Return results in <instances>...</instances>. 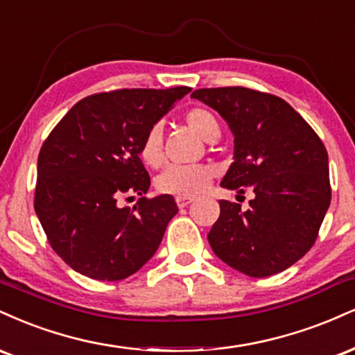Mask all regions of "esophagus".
Wrapping results in <instances>:
<instances>
[{
	"instance_id": "esophagus-1",
	"label": "esophagus",
	"mask_w": 355,
	"mask_h": 355,
	"mask_svg": "<svg viewBox=\"0 0 355 355\" xmlns=\"http://www.w3.org/2000/svg\"><path fill=\"white\" fill-rule=\"evenodd\" d=\"M193 201H194V198H189V196H178V198H176V204L179 207L189 206V204Z\"/></svg>"
}]
</instances>
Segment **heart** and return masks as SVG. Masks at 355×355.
<instances>
[{"label":"heart","instance_id":"obj_1","mask_svg":"<svg viewBox=\"0 0 355 355\" xmlns=\"http://www.w3.org/2000/svg\"><path fill=\"white\" fill-rule=\"evenodd\" d=\"M186 124L204 141H216L220 135L219 123L211 111L193 107L186 111ZM139 157L149 168H157L162 162V131L157 124L148 129L139 146ZM214 171L209 166H169L156 178V189L169 196H196L209 186Z\"/></svg>","mask_w":355,"mask_h":355}]
</instances>
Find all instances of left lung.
<instances>
[{
  "label": "left lung",
  "instance_id": "8db88e82",
  "mask_svg": "<svg viewBox=\"0 0 355 355\" xmlns=\"http://www.w3.org/2000/svg\"><path fill=\"white\" fill-rule=\"evenodd\" d=\"M191 98L218 111L234 135V162L220 186L254 193L248 211L219 201L207 234L212 251L245 276L282 272L314 245L331 204L326 146L274 94L229 86L196 89Z\"/></svg>",
  "mask_w": 355,
  "mask_h": 355
}]
</instances>
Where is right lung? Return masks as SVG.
I'll use <instances>...</instances> for the list:
<instances>
[{"label": "right lung", "mask_w": 355, "mask_h": 355, "mask_svg": "<svg viewBox=\"0 0 355 355\" xmlns=\"http://www.w3.org/2000/svg\"><path fill=\"white\" fill-rule=\"evenodd\" d=\"M191 87L116 89L74 104L37 156L35 211L53 251L96 281H121L159 248L178 214L173 196L148 199L151 178L139 157L148 129ZM137 193V206L117 199Z\"/></svg>", "instance_id": "right-lung-1"}]
</instances>
